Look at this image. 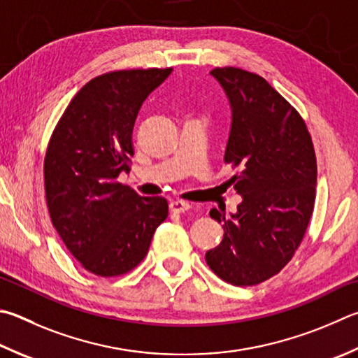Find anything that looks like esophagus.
I'll return each instance as SVG.
<instances>
[{
    "label": "esophagus",
    "mask_w": 358,
    "mask_h": 358,
    "mask_svg": "<svg viewBox=\"0 0 358 358\" xmlns=\"http://www.w3.org/2000/svg\"><path fill=\"white\" fill-rule=\"evenodd\" d=\"M169 208H171V211H173V213H185L189 210L191 205L185 200H173L169 203Z\"/></svg>",
    "instance_id": "esophagus-1"
}]
</instances>
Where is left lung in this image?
Masks as SVG:
<instances>
[{
	"label": "left lung",
	"instance_id": "left-lung-1",
	"mask_svg": "<svg viewBox=\"0 0 358 358\" xmlns=\"http://www.w3.org/2000/svg\"><path fill=\"white\" fill-rule=\"evenodd\" d=\"M231 109L224 161L243 201L236 213L213 208L224 238L205 259L214 274L236 287L280 272L307 230L316 197V157L307 125L264 78L235 67L214 69Z\"/></svg>",
	"mask_w": 358,
	"mask_h": 358
}]
</instances>
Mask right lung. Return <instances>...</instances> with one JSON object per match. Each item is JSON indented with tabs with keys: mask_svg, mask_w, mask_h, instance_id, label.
<instances>
[{
	"mask_svg": "<svg viewBox=\"0 0 358 358\" xmlns=\"http://www.w3.org/2000/svg\"><path fill=\"white\" fill-rule=\"evenodd\" d=\"M172 69L120 70L90 80L64 111L45 157L51 222L84 269L114 277L136 268L164 222V197H141L117 183L133 157L142 103Z\"/></svg>",
	"mask_w": 358,
	"mask_h": 358,
	"instance_id": "right-lung-1",
	"label": "right lung"
}]
</instances>
